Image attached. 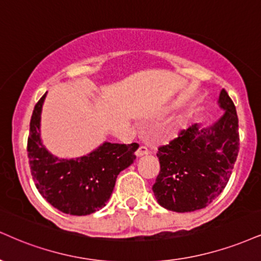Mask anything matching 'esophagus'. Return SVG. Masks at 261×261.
Masks as SVG:
<instances>
[{"mask_svg": "<svg viewBox=\"0 0 261 261\" xmlns=\"http://www.w3.org/2000/svg\"><path fill=\"white\" fill-rule=\"evenodd\" d=\"M148 154H149V150L147 149V147L141 146V147H139V149L136 150L137 156H143V155H148Z\"/></svg>", "mask_w": 261, "mask_h": 261, "instance_id": "34e87169", "label": "esophagus"}]
</instances>
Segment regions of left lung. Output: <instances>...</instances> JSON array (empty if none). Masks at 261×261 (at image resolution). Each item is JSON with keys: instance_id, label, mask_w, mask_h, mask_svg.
Wrapping results in <instances>:
<instances>
[{"instance_id": "left-lung-1", "label": "left lung", "mask_w": 261, "mask_h": 261, "mask_svg": "<svg viewBox=\"0 0 261 261\" xmlns=\"http://www.w3.org/2000/svg\"><path fill=\"white\" fill-rule=\"evenodd\" d=\"M218 102L225 113L212 126L191 125L158 148L161 171L152 190L163 208L176 213L205 208L230 180L240 150L238 118L225 90Z\"/></svg>"}]
</instances>
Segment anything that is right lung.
Returning <instances> with one entry per match:
<instances>
[{
  "instance_id": "1",
  "label": "right lung",
  "mask_w": 261,
  "mask_h": 261,
  "mask_svg": "<svg viewBox=\"0 0 261 261\" xmlns=\"http://www.w3.org/2000/svg\"><path fill=\"white\" fill-rule=\"evenodd\" d=\"M46 93L34 108L28 139L33 180L41 196L56 209L70 215H89L106 205L119 172L133 164L137 143L105 142L76 159L52 155L40 139V120Z\"/></svg>"
}]
</instances>
